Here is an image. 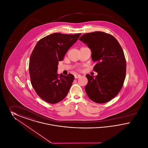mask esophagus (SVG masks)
<instances>
[{"instance_id":"34e87169","label":"esophagus","mask_w":148,"mask_h":148,"mask_svg":"<svg viewBox=\"0 0 148 148\" xmlns=\"http://www.w3.org/2000/svg\"><path fill=\"white\" fill-rule=\"evenodd\" d=\"M81 77V75L80 74H75L74 75V77H75V79H77V78H79V77Z\"/></svg>"}]
</instances>
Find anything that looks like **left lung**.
<instances>
[{
	"mask_svg": "<svg viewBox=\"0 0 148 148\" xmlns=\"http://www.w3.org/2000/svg\"><path fill=\"white\" fill-rule=\"evenodd\" d=\"M79 40L92 50V60L97 63L93 71L98 75L86 74L85 90L95 103H105L115 97L121 89L126 75V59L118 40L113 35L94 32L82 35Z\"/></svg>",
	"mask_w": 148,
	"mask_h": 148,
	"instance_id": "1",
	"label": "left lung"
}]
</instances>
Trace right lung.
I'll list each match as a JSON object with an SVG mask.
<instances>
[{"label": "right lung", "instance_id": "add662e5", "mask_svg": "<svg viewBox=\"0 0 148 148\" xmlns=\"http://www.w3.org/2000/svg\"><path fill=\"white\" fill-rule=\"evenodd\" d=\"M80 35L53 33L39 40L33 50L29 65L31 84L46 102L56 104L68 94L74 76L60 74L58 77V65Z\"/></svg>", "mask_w": 148, "mask_h": 148}]
</instances>
